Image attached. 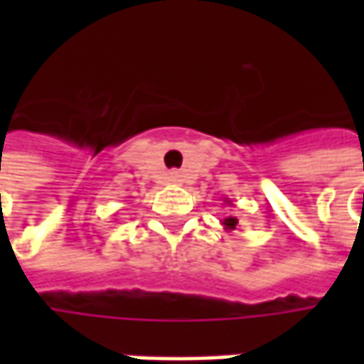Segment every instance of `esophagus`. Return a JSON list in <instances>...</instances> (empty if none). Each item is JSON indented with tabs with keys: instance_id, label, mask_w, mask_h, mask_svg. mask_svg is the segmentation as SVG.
I'll return each mask as SVG.
<instances>
[{
	"instance_id": "1",
	"label": "esophagus",
	"mask_w": 364,
	"mask_h": 364,
	"mask_svg": "<svg viewBox=\"0 0 364 364\" xmlns=\"http://www.w3.org/2000/svg\"><path fill=\"white\" fill-rule=\"evenodd\" d=\"M168 180H170L172 184H180V182H182V174H180V172H170Z\"/></svg>"
}]
</instances>
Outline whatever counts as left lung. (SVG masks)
Here are the masks:
<instances>
[{
  "mask_svg": "<svg viewBox=\"0 0 364 364\" xmlns=\"http://www.w3.org/2000/svg\"><path fill=\"white\" fill-rule=\"evenodd\" d=\"M225 203L231 204V200H229V198H225ZM237 223H239V218L237 217H229L223 220V225H225V229H227V231H232V229L237 227Z\"/></svg>",
  "mask_w": 364,
  "mask_h": 364,
  "instance_id": "left-lung-1",
  "label": "left lung"
}]
</instances>
